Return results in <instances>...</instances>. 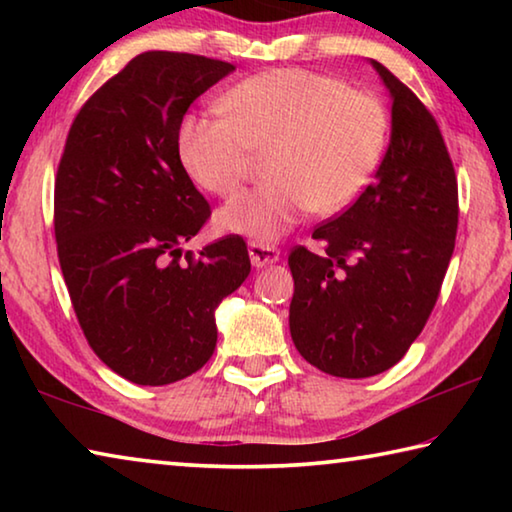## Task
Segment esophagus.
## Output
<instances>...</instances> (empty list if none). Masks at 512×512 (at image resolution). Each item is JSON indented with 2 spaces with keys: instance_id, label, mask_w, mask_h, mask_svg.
<instances>
[{
  "instance_id": "34e87169",
  "label": "esophagus",
  "mask_w": 512,
  "mask_h": 512,
  "mask_svg": "<svg viewBox=\"0 0 512 512\" xmlns=\"http://www.w3.org/2000/svg\"><path fill=\"white\" fill-rule=\"evenodd\" d=\"M248 255H250V264H253L255 268H264V266L275 264L277 259H280V250H277L275 246L259 244V241H250Z\"/></svg>"
}]
</instances>
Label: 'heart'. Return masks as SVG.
<instances>
[{
    "mask_svg": "<svg viewBox=\"0 0 512 512\" xmlns=\"http://www.w3.org/2000/svg\"><path fill=\"white\" fill-rule=\"evenodd\" d=\"M221 115L183 117L178 158L205 192L230 196L244 183L253 153H266L273 178L225 203L216 228L275 241L314 210L339 214L366 192L388 140V115L368 92L341 79L287 67L237 83Z\"/></svg>",
    "mask_w": 512,
    "mask_h": 512,
    "instance_id": "b5f03b06",
    "label": "heart"
}]
</instances>
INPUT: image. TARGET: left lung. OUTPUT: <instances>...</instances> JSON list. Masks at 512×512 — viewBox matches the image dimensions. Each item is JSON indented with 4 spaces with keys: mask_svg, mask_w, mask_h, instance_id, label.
<instances>
[{
    "mask_svg": "<svg viewBox=\"0 0 512 512\" xmlns=\"http://www.w3.org/2000/svg\"><path fill=\"white\" fill-rule=\"evenodd\" d=\"M391 97V142L375 183L318 225L325 255L293 248L291 339L311 366L363 379L400 361L436 305L454 253L458 185L436 119L370 60Z\"/></svg>",
    "mask_w": 512,
    "mask_h": 512,
    "instance_id": "8db88e82",
    "label": "left lung"
}]
</instances>
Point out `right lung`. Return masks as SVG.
<instances>
[{
  "instance_id": "add662e5",
  "label": "right lung",
  "mask_w": 512,
  "mask_h": 512,
  "mask_svg": "<svg viewBox=\"0 0 512 512\" xmlns=\"http://www.w3.org/2000/svg\"><path fill=\"white\" fill-rule=\"evenodd\" d=\"M232 72L223 60L144 51L69 128L54 192L60 268L90 348L133 384L201 370L216 348V307L250 273L237 235L180 259L210 205L180 164L178 126Z\"/></svg>"
}]
</instances>
